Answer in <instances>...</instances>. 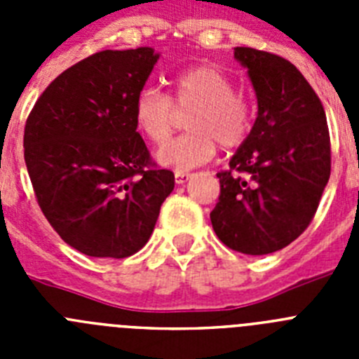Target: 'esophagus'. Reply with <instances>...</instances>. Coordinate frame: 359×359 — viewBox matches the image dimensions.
<instances>
[{
    "label": "esophagus",
    "instance_id": "34e87169",
    "mask_svg": "<svg viewBox=\"0 0 359 359\" xmlns=\"http://www.w3.org/2000/svg\"><path fill=\"white\" fill-rule=\"evenodd\" d=\"M174 177H176L177 185H185V183L189 182L190 174L189 172H176V174H174Z\"/></svg>",
    "mask_w": 359,
    "mask_h": 359
}]
</instances>
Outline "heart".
I'll return each instance as SVG.
<instances>
[{
	"label": "heart",
	"mask_w": 359,
	"mask_h": 359,
	"mask_svg": "<svg viewBox=\"0 0 359 359\" xmlns=\"http://www.w3.org/2000/svg\"><path fill=\"white\" fill-rule=\"evenodd\" d=\"M236 84L214 66H192L170 81V98L158 90H144L135 100V123L151 144L169 140L177 115L189 113V135L165 145L156 161L176 172L207 163L215 144L224 151L243 145L252 131V104L236 93Z\"/></svg>",
	"instance_id": "obj_1"
}]
</instances>
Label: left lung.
<instances>
[{
    "label": "left lung",
    "mask_w": 359,
    "mask_h": 359,
    "mask_svg": "<svg viewBox=\"0 0 359 359\" xmlns=\"http://www.w3.org/2000/svg\"><path fill=\"white\" fill-rule=\"evenodd\" d=\"M233 57L248 69L259 111L230 170L217 174L221 194L210 221L228 248L268 255L293 243L318 208L331 176L327 120L290 61L244 46Z\"/></svg>",
    "instance_id": "8db88e82"
}]
</instances>
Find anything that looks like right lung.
I'll use <instances>...</instances> for the list:
<instances>
[{"label": "right lung", "instance_id": "add662e5", "mask_svg": "<svg viewBox=\"0 0 359 359\" xmlns=\"http://www.w3.org/2000/svg\"><path fill=\"white\" fill-rule=\"evenodd\" d=\"M154 48L104 50L62 72L25 126V163L44 217L90 257L123 259L151 237L174 174L152 167L135 100Z\"/></svg>", "mask_w": 359, "mask_h": 359}]
</instances>
